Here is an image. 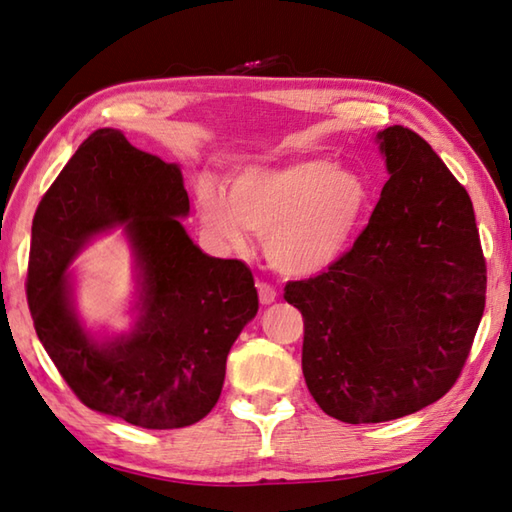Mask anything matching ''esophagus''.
<instances>
[{"mask_svg": "<svg viewBox=\"0 0 512 512\" xmlns=\"http://www.w3.org/2000/svg\"><path fill=\"white\" fill-rule=\"evenodd\" d=\"M256 289H258V300L260 305H271V302L276 300V289L267 285V283H256Z\"/></svg>", "mask_w": 512, "mask_h": 512, "instance_id": "esophagus-1", "label": "esophagus"}]
</instances>
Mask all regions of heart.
I'll list each match as a JSON object with an SVG mask.
<instances>
[{"label":"heart","mask_w":512,"mask_h":512,"mask_svg":"<svg viewBox=\"0 0 512 512\" xmlns=\"http://www.w3.org/2000/svg\"><path fill=\"white\" fill-rule=\"evenodd\" d=\"M375 207L369 176L336 168L325 156L243 165L227 176V196L212 181L196 187L205 234L229 252L247 245V229L263 236L271 265L291 278L336 267L367 227Z\"/></svg>","instance_id":"heart-1"}]
</instances>
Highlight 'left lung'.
<instances>
[{
	"instance_id": "8db88e82",
	"label": "left lung",
	"mask_w": 512,
	"mask_h": 512,
	"mask_svg": "<svg viewBox=\"0 0 512 512\" xmlns=\"http://www.w3.org/2000/svg\"><path fill=\"white\" fill-rule=\"evenodd\" d=\"M387 163L367 229L336 267L285 287L305 318L302 373L327 415L398 420L460 378L486 302L473 203L420 134H375Z\"/></svg>"
}]
</instances>
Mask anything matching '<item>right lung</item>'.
I'll return each instance as SVG.
<instances>
[{
  "label": "right lung",
  "mask_w": 512,
  "mask_h": 512,
  "mask_svg": "<svg viewBox=\"0 0 512 512\" xmlns=\"http://www.w3.org/2000/svg\"><path fill=\"white\" fill-rule=\"evenodd\" d=\"M187 214L179 165L101 128L72 154L33 221L26 294L41 344L88 409L141 429H183L214 409L227 353L258 311L252 271L194 245L179 221ZM117 226L135 258V322L97 337L78 318L67 269Z\"/></svg>",
  "instance_id": "add662e5"
}]
</instances>
